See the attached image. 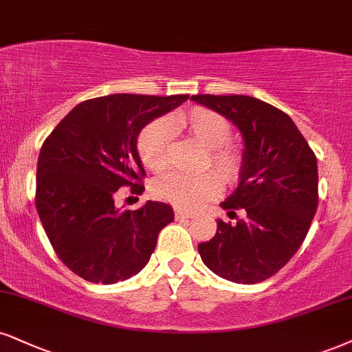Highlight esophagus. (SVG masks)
I'll list each match as a JSON object with an SVG mask.
<instances>
[{"label": "esophagus", "mask_w": 352, "mask_h": 352, "mask_svg": "<svg viewBox=\"0 0 352 352\" xmlns=\"http://www.w3.org/2000/svg\"><path fill=\"white\" fill-rule=\"evenodd\" d=\"M175 212H176L177 219H194L192 212H188V210H184V209H176Z\"/></svg>", "instance_id": "esophagus-1"}]
</instances>
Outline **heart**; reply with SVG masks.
Segmentation results:
<instances>
[{"label": "heart", "mask_w": 352, "mask_h": 352, "mask_svg": "<svg viewBox=\"0 0 352 352\" xmlns=\"http://www.w3.org/2000/svg\"><path fill=\"white\" fill-rule=\"evenodd\" d=\"M173 125L186 129L210 150V163L223 179H236L241 171V155L236 148L227 145L232 135V125L219 112L206 107L179 112L173 122L169 119H156L142 130L138 137V153L146 168L153 173L166 169L175 130ZM220 177L212 171L197 176L171 173L155 181L153 194L183 209H197L214 199L220 192Z\"/></svg>", "instance_id": "heart-1"}]
</instances>
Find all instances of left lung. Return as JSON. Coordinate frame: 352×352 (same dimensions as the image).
Instances as JSON below:
<instances>
[{"instance_id":"1","label":"left lung","mask_w":352,"mask_h":352,"mask_svg":"<svg viewBox=\"0 0 352 352\" xmlns=\"http://www.w3.org/2000/svg\"><path fill=\"white\" fill-rule=\"evenodd\" d=\"M194 102L219 112L243 138L238 186L222 202L236 223L217 219V233L197 246L202 263L223 279L258 284L297 253L318 206L316 156L294 120L251 96L196 94Z\"/></svg>"}]
</instances>
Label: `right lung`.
<instances>
[{
  "label": "right lung",
  "mask_w": 352,
  "mask_h": 352,
  "mask_svg": "<svg viewBox=\"0 0 352 352\" xmlns=\"http://www.w3.org/2000/svg\"><path fill=\"white\" fill-rule=\"evenodd\" d=\"M189 94H109L78 104L43 142L36 207L58 258L83 279L116 284L150 261L158 233L175 220L169 204L116 207L122 186L143 192L138 135Z\"/></svg>",
  "instance_id": "1"
}]
</instances>
